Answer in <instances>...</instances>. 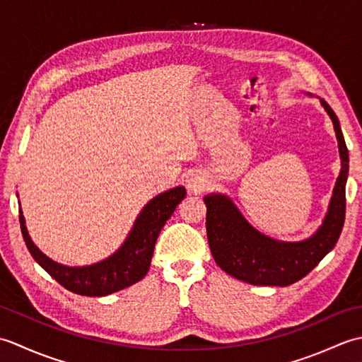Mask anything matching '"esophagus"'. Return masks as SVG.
Returning <instances> with one entry per match:
<instances>
[{"label": "esophagus", "instance_id": "34e87169", "mask_svg": "<svg viewBox=\"0 0 362 362\" xmlns=\"http://www.w3.org/2000/svg\"><path fill=\"white\" fill-rule=\"evenodd\" d=\"M188 188L191 191H194V193H201L202 188H204V183L197 175H191L188 179Z\"/></svg>", "mask_w": 362, "mask_h": 362}]
</instances>
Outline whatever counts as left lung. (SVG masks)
Listing matches in <instances>:
<instances>
[{
    "label": "left lung",
    "mask_w": 362,
    "mask_h": 362,
    "mask_svg": "<svg viewBox=\"0 0 362 362\" xmlns=\"http://www.w3.org/2000/svg\"><path fill=\"white\" fill-rule=\"evenodd\" d=\"M320 104L333 121L339 146L341 173L327 216L311 238L298 243L272 240L253 228L230 197L209 194L204 199L211 255L222 271L238 280L259 286H288L310 274L339 240L345 221L349 149L336 113L324 99H320Z\"/></svg>",
    "instance_id": "1"
}]
</instances>
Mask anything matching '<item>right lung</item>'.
<instances>
[{
	"instance_id": "right-lung-1",
	"label": "right lung",
	"mask_w": 362,
	"mask_h": 362,
	"mask_svg": "<svg viewBox=\"0 0 362 362\" xmlns=\"http://www.w3.org/2000/svg\"><path fill=\"white\" fill-rule=\"evenodd\" d=\"M185 196V187H175L153 197L138 214L121 247L109 258L90 266L70 267L46 257L30 240L20 210L23 240L37 263L68 291L88 297L109 296L140 281L148 274L158 233Z\"/></svg>"
}]
</instances>
